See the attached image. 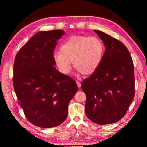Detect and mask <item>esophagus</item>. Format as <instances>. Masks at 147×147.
Returning <instances> with one entry per match:
<instances>
[{
	"label": "esophagus",
	"instance_id": "1",
	"mask_svg": "<svg viewBox=\"0 0 147 147\" xmlns=\"http://www.w3.org/2000/svg\"><path fill=\"white\" fill-rule=\"evenodd\" d=\"M76 84H77V86H78V88H80L81 87V84H80V82H79L78 81H76Z\"/></svg>",
	"mask_w": 147,
	"mask_h": 147
}]
</instances>
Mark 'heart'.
Here are the masks:
<instances>
[{
    "mask_svg": "<svg viewBox=\"0 0 147 147\" xmlns=\"http://www.w3.org/2000/svg\"><path fill=\"white\" fill-rule=\"evenodd\" d=\"M104 45L96 37L73 36L53 56L54 62L61 73L67 74L74 68L83 75H91L100 65L104 53Z\"/></svg>",
    "mask_w": 147,
    "mask_h": 147,
    "instance_id": "heart-1",
    "label": "heart"
}]
</instances>
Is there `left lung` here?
Segmentation results:
<instances>
[{
  "label": "left lung",
  "instance_id": "obj_1",
  "mask_svg": "<svg viewBox=\"0 0 147 147\" xmlns=\"http://www.w3.org/2000/svg\"><path fill=\"white\" fill-rule=\"evenodd\" d=\"M106 49L94 73L81 88L86 94V115L98 124L114 123L127 112L135 94L132 58L126 46L104 32L94 30Z\"/></svg>",
  "mask_w": 147,
  "mask_h": 147
}]
</instances>
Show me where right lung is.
<instances>
[{
    "label": "right lung",
    "mask_w": 147,
    "mask_h": 147,
    "mask_svg": "<svg viewBox=\"0 0 147 147\" xmlns=\"http://www.w3.org/2000/svg\"><path fill=\"white\" fill-rule=\"evenodd\" d=\"M64 34L61 30L39 32L15 58L13 84L18 103L27 119L38 127L63 123L69 102L78 91L76 82L54 66V51Z\"/></svg>",
    "instance_id": "obj_1"
}]
</instances>
